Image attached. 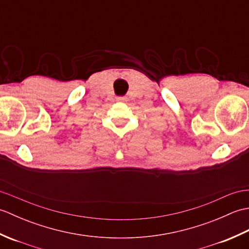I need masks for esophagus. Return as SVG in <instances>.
I'll return each mask as SVG.
<instances>
[{
	"label": "esophagus",
	"mask_w": 249,
	"mask_h": 249,
	"mask_svg": "<svg viewBox=\"0 0 249 249\" xmlns=\"http://www.w3.org/2000/svg\"><path fill=\"white\" fill-rule=\"evenodd\" d=\"M116 100H118V102H120V103H125V102H127V97H124V96L118 97V98H116Z\"/></svg>",
	"instance_id": "esophagus-1"
}]
</instances>
